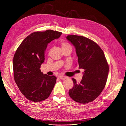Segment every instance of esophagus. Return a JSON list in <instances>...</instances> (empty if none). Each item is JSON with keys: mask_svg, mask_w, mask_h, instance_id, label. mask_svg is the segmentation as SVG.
Here are the masks:
<instances>
[{"mask_svg": "<svg viewBox=\"0 0 126 126\" xmlns=\"http://www.w3.org/2000/svg\"><path fill=\"white\" fill-rule=\"evenodd\" d=\"M68 78L66 76H63V75H61L60 76V79H67Z\"/></svg>", "mask_w": 126, "mask_h": 126, "instance_id": "obj_1", "label": "esophagus"}]
</instances>
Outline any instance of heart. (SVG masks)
Instances as JSON below:
<instances>
[{"label": "heart", "instance_id": "b5f03b06", "mask_svg": "<svg viewBox=\"0 0 126 126\" xmlns=\"http://www.w3.org/2000/svg\"><path fill=\"white\" fill-rule=\"evenodd\" d=\"M62 48H67L68 47H71L69 44L66 42H63L62 43Z\"/></svg>", "mask_w": 126, "mask_h": 126}]
</instances>
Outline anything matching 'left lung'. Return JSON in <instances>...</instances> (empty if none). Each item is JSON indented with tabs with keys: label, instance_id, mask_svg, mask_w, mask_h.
Returning a JSON list of instances; mask_svg holds the SVG:
<instances>
[{
	"label": "left lung",
	"instance_id": "left-lung-1",
	"mask_svg": "<svg viewBox=\"0 0 126 126\" xmlns=\"http://www.w3.org/2000/svg\"><path fill=\"white\" fill-rule=\"evenodd\" d=\"M66 39L75 47L79 68L84 70L82 80L69 90L71 98L77 103L86 104L94 100L106 85L109 65L104 53L93 40L80 35H68Z\"/></svg>",
	"mask_w": 126,
	"mask_h": 126
}]
</instances>
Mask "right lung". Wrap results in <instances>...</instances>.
Returning a JSON list of instances; mask_svg holds the SVG:
<instances>
[{"label":"right lung","mask_w":126,"mask_h":126,"mask_svg":"<svg viewBox=\"0 0 126 126\" xmlns=\"http://www.w3.org/2000/svg\"><path fill=\"white\" fill-rule=\"evenodd\" d=\"M62 33L52 30L34 32L23 40L16 50L13 59L14 79L28 99L38 102L50 95L56 78L43 74L40 67L45 59L47 44Z\"/></svg>","instance_id":"right-lung-1"}]
</instances>
